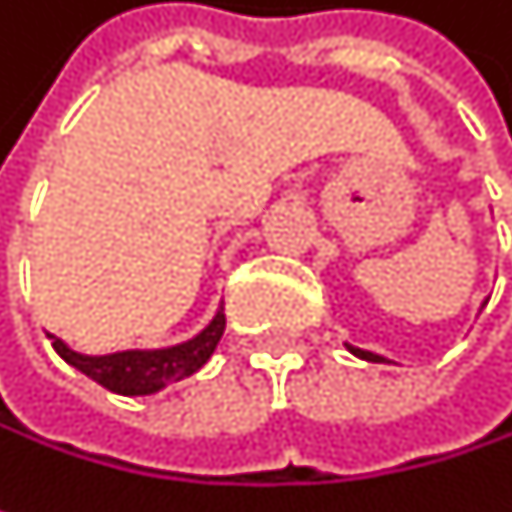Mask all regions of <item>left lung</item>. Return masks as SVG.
Segmentation results:
<instances>
[{"label": "left lung", "instance_id": "1", "mask_svg": "<svg viewBox=\"0 0 512 512\" xmlns=\"http://www.w3.org/2000/svg\"><path fill=\"white\" fill-rule=\"evenodd\" d=\"M347 350H350L353 356L364 358V361H385L382 356H376V353H367V350H358V347H353V344H347Z\"/></svg>", "mask_w": 512, "mask_h": 512}]
</instances>
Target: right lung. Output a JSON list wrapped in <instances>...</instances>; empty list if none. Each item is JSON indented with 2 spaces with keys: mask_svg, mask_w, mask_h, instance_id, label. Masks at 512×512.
Segmentation results:
<instances>
[{
  "mask_svg": "<svg viewBox=\"0 0 512 512\" xmlns=\"http://www.w3.org/2000/svg\"><path fill=\"white\" fill-rule=\"evenodd\" d=\"M222 332H225V311L219 308L201 335H195L186 344L165 347V350H127V353H112V356H82V353L70 350L61 338H55V335L50 338L52 350L67 364H73L76 370L91 376L97 385H103L115 394L139 397V394H154L183 376H192L201 364H207V358L213 356L216 344L222 341Z\"/></svg>",
  "mask_w": 512,
  "mask_h": 512,
  "instance_id": "1",
  "label": "right lung"
}]
</instances>
